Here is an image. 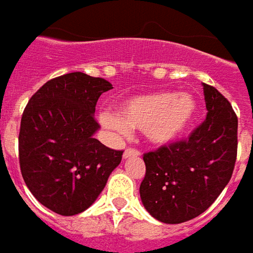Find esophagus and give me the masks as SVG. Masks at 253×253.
<instances>
[{
  "instance_id": "esophagus-1",
  "label": "esophagus",
  "mask_w": 253,
  "mask_h": 253,
  "mask_svg": "<svg viewBox=\"0 0 253 253\" xmlns=\"http://www.w3.org/2000/svg\"><path fill=\"white\" fill-rule=\"evenodd\" d=\"M141 153H139V151H136V149H132V148H128L126 151L124 152V159H128V158H131V156H139Z\"/></svg>"
}]
</instances>
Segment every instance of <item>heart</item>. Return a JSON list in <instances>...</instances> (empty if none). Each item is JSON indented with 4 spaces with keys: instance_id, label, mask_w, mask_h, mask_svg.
Returning <instances> with one entry per match:
<instances>
[{
    "instance_id": "1",
    "label": "heart",
    "mask_w": 253,
    "mask_h": 253,
    "mask_svg": "<svg viewBox=\"0 0 253 253\" xmlns=\"http://www.w3.org/2000/svg\"><path fill=\"white\" fill-rule=\"evenodd\" d=\"M196 114L197 101L190 92L156 91L124 100L115 114H100V122L117 136H128L131 129H141L148 142L163 146L177 141Z\"/></svg>"
}]
</instances>
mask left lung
<instances>
[{"instance_id": "left-lung-1", "label": "left lung", "mask_w": 253, "mask_h": 253, "mask_svg": "<svg viewBox=\"0 0 253 253\" xmlns=\"http://www.w3.org/2000/svg\"><path fill=\"white\" fill-rule=\"evenodd\" d=\"M203 91L209 114L189 139L143 155L142 204L165 224L203 214L225 189L235 166L238 118L217 88L203 83Z\"/></svg>"}]
</instances>
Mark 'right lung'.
<instances>
[{
	"label": "right lung",
	"mask_w": 253,
	"mask_h": 253,
	"mask_svg": "<svg viewBox=\"0 0 253 253\" xmlns=\"http://www.w3.org/2000/svg\"><path fill=\"white\" fill-rule=\"evenodd\" d=\"M111 83L82 72L44 83L21 120L19 165L25 183L42 206L60 215L87 210L122 159L94 138L95 104Z\"/></svg>",
	"instance_id": "1"
}]
</instances>
